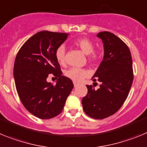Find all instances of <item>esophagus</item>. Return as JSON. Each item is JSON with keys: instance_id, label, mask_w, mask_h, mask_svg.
I'll list each match as a JSON object with an SVG mask.
<instances>
[{"instance_id": "34e87169", "label": "esophagus", "mask_w": 147, "mask_h": 147, "mask_svg": "<svg viewBox=\"0 0 147 147\" xmlns=\"http://www.w3.org/2000/svg\"><path fill=\"white\" fill-rule=\"evenodd\" d=\"M73 84H74V86H75V87H76V86H78V83H76V82H74Z\"/></svg>"}]
</instances>
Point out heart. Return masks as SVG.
<instances>
[{"mask_svg": "<svg viewBox=\"0 0 147 147\" xmlns=\"http://www.w3.org/2000/svg\"><path fill=\"white\" fill-rule=\"evenodd\" d=\"M74 44L82 50L84 54L88 55V59L91 62H96L100 58V52L94 50V43L89 38H81L74 41ZM66 57V47L61 45L55 50V58L58 63L63 64ZM64 75L66 78L71 79L74 82H81L87 75L89 72L86 69L78 67H72L66 70Z\"/></svg>", "mask_w": 147, "mask_h": 147, "instance_id": "1", "label": "heart"}]
</instances>
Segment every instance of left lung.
<instances>
[{"mask_svg":"<svg viewBox=\"0 0 147 147\" xmlns=\"http://www.w3.org/2000/svg\"><path fill=\"white\" fill-rule=\"evenodd\" d=\"M104 43L103 61L92 77L100 82L99 89L86 85L87 95L82 99L84 111L95 119H104L122 107L133 81L132 59L127 44L109 32L97 35Z\"/></svg>","mask_w":147,"mask_h":147,"instance_id":"8db88e82","label":"left lung"}]
</instances>
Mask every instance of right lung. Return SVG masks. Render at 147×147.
<instances>
[{"instance_id":"add662e5","label":"right lung","mask_w":147,"mask_h":147,"mask_svg":"<svg viewBox=\"0 0 147 147\" xmlns=\"http://www.w3.org/2000/svg\"><path fill=\"white\" fill-rule=\"evenodd\" d=\"M68 35L39 32L24 43L15 58L13 75L20 101L40 119L58 115L74 87L71 79L62 75L55 58V50ZM50 74L58 78L55 85L46 80Z\"/></svg>"}]
</instances>
